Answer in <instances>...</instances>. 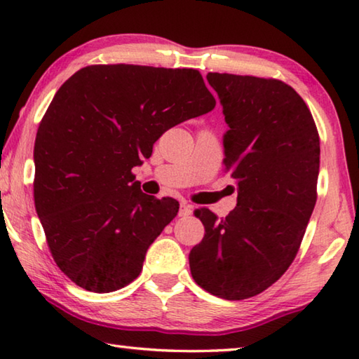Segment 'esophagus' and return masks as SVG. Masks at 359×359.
<instances>
[{"mask_svg":"<svg viewBox=\"0 0 359 359\" xmlns=\"http://www.w3.org/2000/svg\"><path fill=\"white\" fill-rule=\"evenodd\" d=\"M192 211H194V206H192V205H189V203H181V208H180V216H181V217L192 215Z\"/></svg>","mask_w":359,"mask_h":359,"instance_id":"obj_1","label":"esophagus"}]
</instances>
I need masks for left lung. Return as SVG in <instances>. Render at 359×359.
Wrapping results in <instances>:
<instances>
[{"label":"left lung","mask_w":359,"mask_h":359,"mask_svg":"<svg viewBox=\"0 0 359 359\" xmlns=\"http://www.w3.org/2000/svg\"><path fill=\"white\" fill-rule=\"evenodd\" d=\"M229 130L224 165L236 181V208L217 219L196 211L205 236L191 250L194 280L215 297L266 290L298 254L317 202L320 138L311 110L276 79L210 72Z\"/></svg>","instance_id":"obj_1"}]
</instances>
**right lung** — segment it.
I'll use <instances>...</instances> for the list:
<instances>
[{"label":"right lung","instance_id":"right-lung-1","mask_svg":"<svg viewBox=\"0 0 359 359\" xmlns=\"http://www.w3.org/2000/svg\"><path fill=\"white\" fill-rule=\"evenodd\" d=\"M196 69L86 66L56 91L34 143V203L56 265L109 293L142 271L180 203L140 191L132 168L173 126L215 109Z\"/></svg>","mask_w":359,"mask_h":359}]
</instances>
